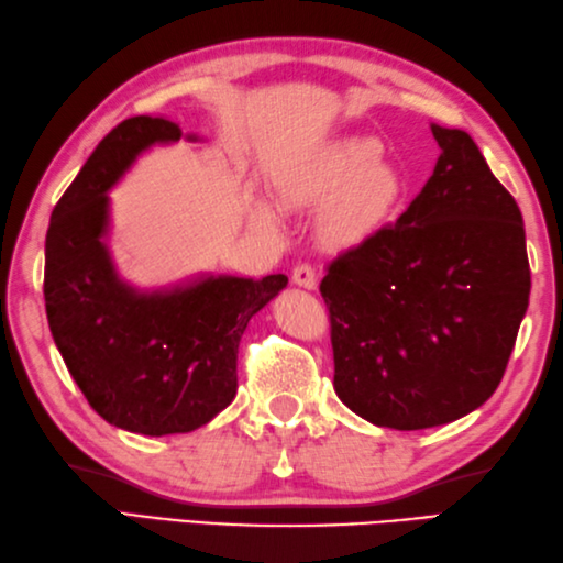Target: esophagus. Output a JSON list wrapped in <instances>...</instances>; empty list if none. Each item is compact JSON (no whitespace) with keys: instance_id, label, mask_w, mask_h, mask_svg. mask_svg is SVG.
I'll return each mask as SVG.
<instances>
[{"instance_id":"1","label":"esophagus","mask_w":563,"mask_h":563,"mask_svg":"<svg viewBox=\"0 0 563 563\" xmlns=\"http://www.w3.org/2000/svg\"><path fill=\"white\" fill-rule=\"evenodd\" d=\"M291 282L296 286H303V289H316V282H318V272L313 265H308V262H301V265L294 267L291 274Z\"/></svg>"}]
</instances>
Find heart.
I'll return each instance as SVG.
<instances>
[{
	"mask_svg": "<svg viewBox=\"0 0 563 563\" xmlns=\"http://www.w3.org/2000/svg\"><path fill=\"white\" fill-rule=\"evenodd\" d=\"M382 147L369 137H350L325 147L311 163L282 181V201L296 209L325 206L320 231L328 243L350 245L369 235L384 221L398 197V177L378 159ZM252 221L272 228L267 209L252 211Z\"/></svg>",
	"mask_w": 563,
	"mask_h": 563,
	"instance_id": "obj_1",
	"label": "heart"
}]
</instances>
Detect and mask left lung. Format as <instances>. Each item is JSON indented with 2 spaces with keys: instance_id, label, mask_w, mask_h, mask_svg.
Segmentation results:
<instances>
[{
  "instance_id": "8db88e82",
  "label": "left lung",
  "mask_w": 563,
  "mask_h": 563,
  "mask_svg": "<svg viewBox=\"0 0 563 563\" xmlns=\"http://www.w3.org/2000/svg\"><path fill=\"white\" fill-rule=\"evenodd\" d=\"M442 153L398 221L340 252L320 282L335 394L378 428L426 430L496 391L530 298L525 225L472 135Z\"/></svg>"
}]
</instances>
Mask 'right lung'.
I'll list each match as a JSON object with an SVG mask.
<instances>
[{
	"label": "right lung",
	"instance_id": "add662e5",
	"mask_svg": "<svg viewBox=\"0 0 563 563\" xmlns=\"http://www.w3.org/2000/svg\"><path fill=\"white\" fill-rule=\"evenodd\" d=\"M179 137L165 117L121 121L55 203L45 235V313L67 372L107 422L151 438L191 432L231 406L240 338L289 282L209 277L137 294L117 277L104 245L107 191L147 145Z\"/></svg>",
	"mask_w": 563,
	"mask_h": 563
}]
</instances>
